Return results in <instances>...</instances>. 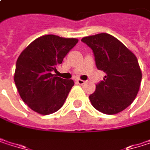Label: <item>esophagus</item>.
Instances as JSON below:
<instances>
[{
	"label": "esophagus",
	"mask_w": 150,
	"mask_h": 150,
	"mask_svg": "<svg viewBox=\"0 0 150 150\" xmlns=\"http://www.w3.org/2000/svg\"><path fill=\"white\" fill-rule=\"evenodd\" d=\"M76 82H77L79 85H82V84H84L86 81H83V80H80V79H78V80H76Z\"/></svg>",
	"instance_id": "34e87169"
}]
</instances>
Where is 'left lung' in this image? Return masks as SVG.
<instances>
[{
	"mask_svg": "<svg viewBox=\"0 0 150 150\" xmlns=\"http://www.w3.org/2000/svg\"><path fill=\"white\" fill-rule=\"evenodd\" d=\"M81 42L92 49L96 68L106 74L89 96L91 104L107 115L124 110L135 100L141 84L137 58L119 40L106 33L84 37Z\"/></svg>",
	"mask_w": 150,
	"mask_h": 150,
	"instance_id": "1",
	"label": "left lung"
}]
</instances>
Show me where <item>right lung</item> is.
I'll use <instances>...</instances> for the list:
<instances>
[{
  "label": "right lung",
  "mask_w": 150,
  "mask_h": 150,
  "mask_svg": "<svg viewBox=\"0 0 150 150\" xmlns=\"http://www.w3.org/2000/svg\"><path fill=\"white\" fill-rule=\"evenodd\" d=\"M78 40L47 35L35 40L17 59L15 83L22 101L32 110L49 115L59 110L74 86L73 80L54 75L57 66Z\"/></svg>",
  "instance_id": "obj_1"
}]
</instances>
